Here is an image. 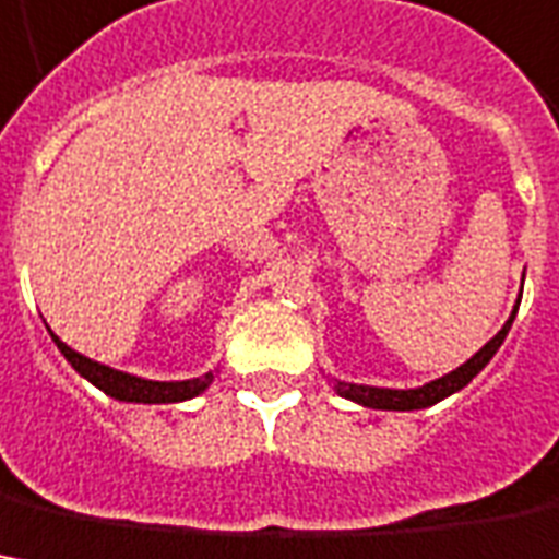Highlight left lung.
<instances>
[{"mask_svg": "<svg viewBox=\"0 0 559 559\" xmlns=\"http://www.w3.org/2000/svg\"><path fill=\"white\" fill-rule=\"evenodd\" d=\"M516 307H520V301H516ZM516 307H514V313H511V320L501 325V332H498L496 338L486 341V347H480V350L467 359L464 366H459L455 372L437 378V381H430V384H425V388H412V391H391V388H366V384H344V381H335V391H338L341 396H347V400L359 403V406H369V409L409 412V409H425V406H433V403L445 400L449 393L462 391L464 384L477 376V372H480L489 359L496 357V350L501 347V341H504V335H508L511 323H514Z\"/></svg>", "mask_w": 559, "mask_h": 559, "instance_id": "8db88e82", "label": "left lung"}]
</instances>
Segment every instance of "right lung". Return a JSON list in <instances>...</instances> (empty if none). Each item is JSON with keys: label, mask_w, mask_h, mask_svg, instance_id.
<instances>
[{"label": "right lung", "mask_w": 559, "mask_h": 559, "mask_svg": "<svg viewBox=\"0 0 559 559\" xmlns=\"http://www.w3.org/2000/svg\"><path fill=\"white\" fill-rule=\"evenodd\" d=\"M58 350L63 357L70 359V366L76 369L79 376L88 378L95 388L114 396V400H126V403H181V400H190L202 393L209 384H212V372H205L202 378H190V381H147V378L129 376V372H119V369H110V366H100L95 359L82 357L73 347H67L58 335H51Z\"/></svg>", "instance_id": "obj_1"}]
</instances>
